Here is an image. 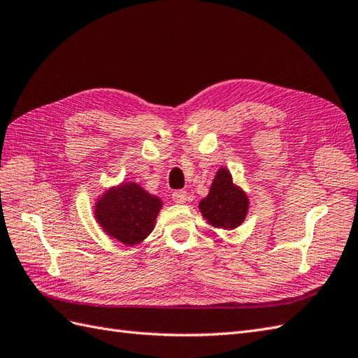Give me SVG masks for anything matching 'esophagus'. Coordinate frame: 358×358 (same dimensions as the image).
<instances>
[{
	"label": "esophagus",
	"mask_w": 358,
	"mask_h": 358,
	"mask_svg": "<svg viewBox=\"0 0 358 358\" xmlns=\"http://www.w3.org/2000/svg\"><path fill=\"white\" fill-rule=\"evenodd\" d=\"M172 199L176 201L177 204H185L187 201V192L186 190H177L172 194Z\"/></svg>",
	"instance_id": "34e87169"
}]
</instances>
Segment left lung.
<instances>
[{
	"label": "left lung",
	"instance_id": "obj_1",
	"mask_svg": "<svg viewBox=\"0 0 358 358\" xmlns=\"http://www.w3.org/2000/svg\"><path fill=\"white\" fill-rule=\"evenodd\" d=\"M199 212L215 228L233 230L243 224L250 210V199L243 189L233 182L227 168H219L208 195L199 201Z\"/></svg>",
	"mask_w": 358,
	"mask_h": 358
}]
</instances>
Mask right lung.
I'll return each instance as SVG.
<instances>
[{"label":"right lung","mask_w":358,"mask_h":358,"mask_svg":"<svg viewBox=\"0 0 358 358\" xmlns=\"http://www.w3.org/2000/svg\"><path fill=\"white\" fill-rule=\"evenodd\" d=\"M162 206L159 196L151 195L137 182L128 181L99 195L94 215L107 236L133 246L151 234Z\"/></svg>","instance_id":"obj_1"}]
</instances>
